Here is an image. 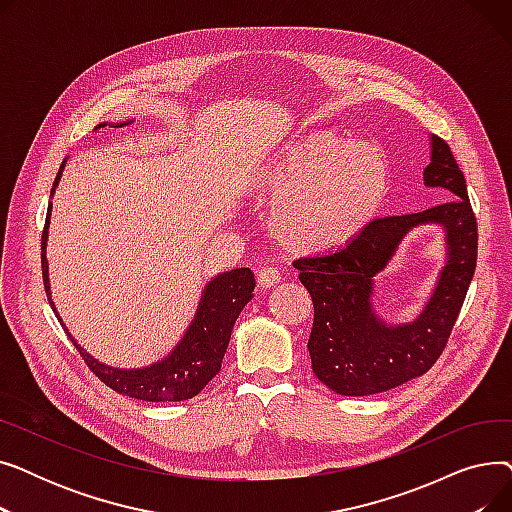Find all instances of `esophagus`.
<instances>
[{"label": "esophagus", "instance_id": "obj_1", "mask_svg": "<svg viewBox=\"0 0 512 512\" xmlns=\"http://www.w3.org/2000/svg\"><path fill=\"white\" fill-rule=\"evenodd\" d=\"M280 280H282L280 270H278V267H272V265L261 267L259 274H257V282H259L263 288H272V286H276Z\"/></svg>", "mask_w": 512, "mask_h": 512}]
</instances>
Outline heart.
<instances>
[{"mask_svg":"<svg viewBox=\"0 0 512 512\" xmlns=\"http://www.w3.org/2000/svg\"><path fill=\"white\" fill-rule=\"evenodd\" d=\"M257 186L280 197L274 205L278 234L292 245L317 247L367 224L386 195L388 166L373 145L317 130L286 145Z\"/></svg>","mask_w":512,"mask_h":512,"instance_id":"1","label":"heart"}]
</instances>
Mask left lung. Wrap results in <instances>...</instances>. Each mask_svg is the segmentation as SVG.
<instances>
[{
  "mask_svg": "<svg viewBox=\"0 0 512 512\" xmlns=\"http://www.w3.org/2000/svg\"><path fill=\"white\" fill-rule=\"evenodd\" d=\"M425 186H440L448 203L369 222L344 247L294 261L313 299L307 342L319 382L342 396H369L419 378L442 355L477 263V222L465 176L446 141L432 134ZM427 223L445 228L447 263L433 297L409 325L390 327L372 309L374 276L401 238Z\"/></svg>",
  "mask_w": 512,
  "mask_h": 512,
  "instance_id": "left-lung-1",
  "label": "left lung"
}]
</instances>
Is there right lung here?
Here are the masks:
<instances>
[{"instance_id": "obj_1", "label": "right lung", "mask_w": 512, "mask_h": 512, "mask_svg": "<svg viewBox=\"0 0 512 512\" xmlns=\"http://www.w3.org/2000/svg\"><path fill=\"white\" fill-rule=\"evenodd\" d=\"M124 124L128 122H120L116 126H124ZM103 126L107 124L103 122L97 128H103ZM64 166L66 161H62V168L56 176V182H53L51 195L56 191ZM49 218H51V203L47 207V220H45L43 238H41V267H43V282H45L49 305L60 319V313L56 311V305L51 301L49 270H47V257H45ZM253 290H255V276L249 267H238V270H230L215 276L205 286L195 319L191 321V326H188V330L184 332L174 351L166 359L141 369H118L97 361L72 338L62 319L60 324L70 336L80 357L85 359L89 369L105 386H110L112 390L128 398H139L147 402H180V400L197 396L215 378V375L220 373L222 359L232 336V328L236 324L240 311L245 309V305L253 299Z\"/></svg>"}]
</instances>
